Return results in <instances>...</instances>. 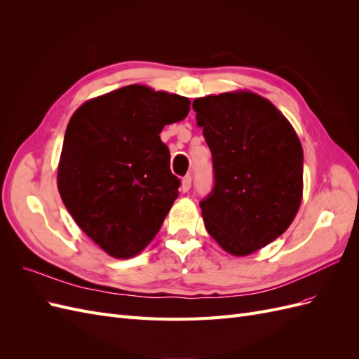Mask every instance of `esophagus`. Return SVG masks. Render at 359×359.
<instances>
[{"instance_id": "obj_1", "label": "esophagus", "mask_w": 359, "mask_h": 359, "mask_svg": "<svg viewBox=\"0 0 359 359\" xmlns=\"http://www.w3.org/2000/svg\"><path fill=\"white\" fill-rule=\"evenodd\" d=\"M190 187H191V177H190V175L184 177L182 181H181V190H182L184 193H186V191L190 190Z\"/></svg>"}]
</instances>
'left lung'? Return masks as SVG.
<instances>
[{"label": "left lung", "mask_w": 359, "mask_h": 359, "mask_svg": "<svg viewBox=\"0 0 359 359\" xmlns=\"http://www.w3.org/2000/svg\"><path fill=\"white\" fill-rule=\"evenodd\" d=\"M210 147L214 189L201 202L208 233L224 252L247 256L295 219L302 201V147L286 116L252 91L193 102Z\"/></svg>", "instance_id": "left-lung-1"}]
</instances>
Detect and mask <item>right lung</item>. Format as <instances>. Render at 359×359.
Segmentation results:
<instances>
[{
	"label": "right lung",
	"mask_w": 359,
	"mask_h": 359,
	"mask_svg": "<svg viewBox=\"0 0 359 359\" xmlns=\"http://www.w3.org/2000/svg\"><path fill=\"white\" fill-rule=\"evenodd\" d=\"M189 111L187 97L128 85L72 115L58 191L81 229L112 257L142 252L178 198L180 180L160 133Z\"/></svg>",
	"instance_id": "right-lung-1"
}]
</instances>
